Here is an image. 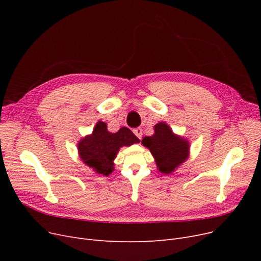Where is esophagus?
<instances>
[{
	"mask_svg": "<svg viewBox=\"0 0 261 261\" xmlns=\"http://www.w3.org/2000/svg\"><path fill=\"white\" fill-rule=\"evenodd\" d=\"M133 133L138 136V138L141 140L142 139V135H143V130L141 128H136L133 130Z\"/></svg>",
	"mask_w": 261,
	"mask_h": 261,
	"instance_id": "esophagus-1",
	"label": "esophagus"
}]
</instances>
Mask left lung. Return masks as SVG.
Returning a JSON list of instances; mask_svg holds the SVG:
<instances>
[{
  "instance_id": "1",
  "label": "left lung",
  "mask_w": 261,
  "mask_h": 261,
  "mask_svg": "<svg viewBox=\"0 0 261 261\" xmlns=\"http://www.w3.org/2000/svg\"><path fill=\"white\" fill-rule=\"evenodd\" d=\"M142 144L153 155L159 170L165 174L174 171L189 155L188 141L174 134L164 121L156 123L154 134L152 136H145Z\"/></svg>"
}]
</instances>
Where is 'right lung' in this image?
<instances>
[{
  "mask_svg": "<svg viewBox=\"0 0 261 261\" xmlns=\"http://www.w3.org/2000/svg\"><path fill=\"white\" fill-rule=\"evenodd\" d=\"M140 143V140L127 127L117 132L108 131L107 123L98 121L92 132L78 143L79 156L96 173L109 175L114 170V159L120 147Z\"/></svg>",
  "mask_w": 261,
  "mask_h": 261,
  "instance_id": "obj_1",
  "label": "right lung"
}]
</instances>
